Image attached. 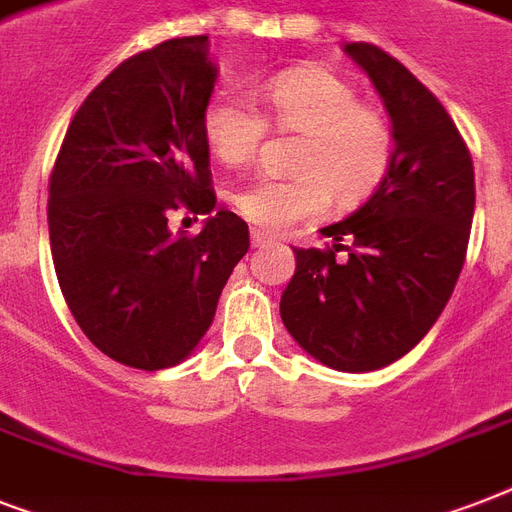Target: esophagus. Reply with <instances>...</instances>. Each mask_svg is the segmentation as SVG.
Here are the masks:
<instances>
[{"label":"esophagus","mask_w":512,"mask_h":512,"mask_svg":"<svg viewBox=\"0 0 512 512\" xmlns=\"http://www.w3.org/2000/svg\"><path fill=\"white\" fill-rule=\"evenodd\" d=\"M249 239H252V247H265V244H271L273 236H271V233L257 231V228H252V236H249Z\"/></svg>","instance_id":"34e87169"}]
</instances>
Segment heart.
I'll return each mask as SVG.
<instances>
[{"mask_svg":"<svg viewBox=\"0 0 512 512\" xmlns=\"http://www.w3.org/2000/svg\"><path fill=\"white\" fill-rule=\"evenodd\" d=\"M263 111L239 90H217L201 111V135L223 164H244L263 143L268 124L300 135L295 177H252L233 191V207L252 225L284 231L329 207L353 209L372 199L396 159V130L388 114L364 103L358 87L321 66L268 76Z\"/></svg>","mask_w":512,"mask_h":512,"instance_id":"obj_1","label":"heart"}]
</instances>
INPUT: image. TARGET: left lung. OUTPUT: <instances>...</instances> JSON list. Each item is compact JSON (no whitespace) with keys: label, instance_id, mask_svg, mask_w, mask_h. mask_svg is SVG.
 Here are the masks:
<instances>
[{"label":"left lung","instance_id":"1","mask_svg":"<svg viewBox=\"0 0 512 512\" xmlns=\"http://www.w3.org/2000/svg\"><path fill=\"white\" fill-rule=\"evenodd\" d=\"M345 52L388 108L396 159L372 199L321 228L332 247L295 249L281 319L321 364L372 372L409 353L449 303L468 255L476 175L452 116L404 63L369 42Z\"/></svg>","mask_w":512,"mask_h":512}]
</instances>
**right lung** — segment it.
<instances>
[{
    "mask_svg": "<svg viewBox=\"0 0 512 512\" xmlns=\"http://www.w3.org/2000/svg\"><path fill=\"white\" fill-rule=\"evenodd\" d=\"M215 76L207 36L122 60L84 98L52 167L60 292L87 340L132 369H167L199 345L249 249L247 223L228 209L199 233L167 228L175 209H215L201 135Z\"/></svg>",
    "mask_w": 512,
    "mask_h": 512,
    "instance_id": "1",
    "label": "right lung"
}]
</instances>
